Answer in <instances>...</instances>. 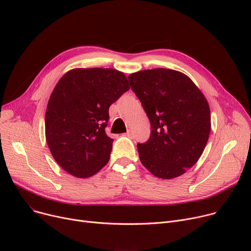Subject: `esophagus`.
Instances as JSON below:
<instances>
[{"label": "esophagus", "instance_id": "1", "mask_svg": "<svg viewBox=\"0 0 251 251\" xmlns=\"http://www.w3.org/2000/svg\"><path fill=\"white\" fill-rule=\"evenodd\" d=\"M128 138H132L133 137V133H132V131H131V129H128V131L126 132V134Z\"/></svg>", "mask_w": 251, "mask_h": 251}]
</instances>
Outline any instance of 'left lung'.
I'll use <instances>...</instances> for the list:
<instances>
[{
  "instance_id": "obj_1",
  "label": "left lung",
  "mask_w": 251,
  "mask_h": 251,
  "mask_svg": "<svg viewBox=\"0 0 251 251\" xmlns=\"http://www.w3.org/2000/svg\"><path fill=\"white\" fill-rule=\"evenodd\" d=\"M127 78L151 125L148 141L137 145L142 165L162 179L184 174L202 155L211 129L205 96L175 70H144Z\"/></svg>"
}]
</instances>
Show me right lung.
<instances>
[{"label": "right lung", "instance_id": "right-lung-1", "mask_svg": "<svg viewBox=\"0 0 251 251\" xmlns=\"http://www.w3.org/2000/svg\"><path fill=\"white\" fill-rule=\"evenodd\" d=\"M129 85L115 69L76 68L57 82L45 113V137L66 172L88 178L107 165L113 140L105 133L109 107Z\"/></svg>", "mask_w": 251, "mask_h": 251}]
</instances>
